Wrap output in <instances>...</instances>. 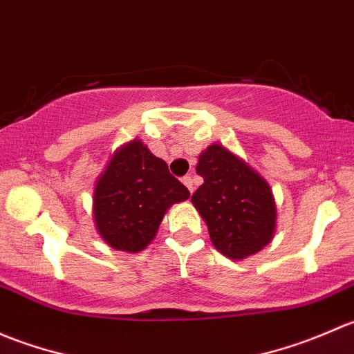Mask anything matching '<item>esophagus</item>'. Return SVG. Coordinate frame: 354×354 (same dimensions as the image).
<instances>
[{
  "label": "esophagus",
  "mask_w": 354,
  "mask_h": 354,
  "mask_svg": "<svg viewBox=\"0 0 354 354\" xmlns=\"http://www.w3.org/2000/svg\"><path fill=\"white\" fill-rule=\"evenodd\" d=\"M183 185H185V187L188 188V192H190V194H194L195 187H194V180H192L190 174H188V176H185V178H183Z\"/></svg>",
  "instance_id": "34e87169"
}]
</instances>
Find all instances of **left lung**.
<instances>
[{
	"label": "left lung",
	"mask_w": 354,
	"mask_h": 354,
	"mask_svg": "<svg viewBox=\"0 0 354 354\" xmlns=\"http://www.w3.org/2000/svg\"><path fill=\"white\" fill-rule=\"evenodd\" d=\"M203 183L192 203L205 221L212 245L231 260H243L272 241L277 207L266 180L221 144L198 157Z\"/></svg>",
	"instance_id": "8db88e82"
}]
</instances>
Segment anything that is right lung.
Returning a JSON list of instances; mask_svg holds the SVG:
<instances>
[{
    "label": "right lung",
    "instance_id": "right-lung-1",
    "mask_svg": "<svg viewBox=\"0 0 354 354\" xmlns=\"http://www.w3.org/2000/svg\"><path fill=\"white\" fill-rule=\"evenodd\" d=\"M190 192L138 138L121 145L97 178L92 217L111 248L137 253L152 243L164 214Z\"/></svg>",
    "mask_w": 354,
    "mask_h": 354
}]
</instances>
